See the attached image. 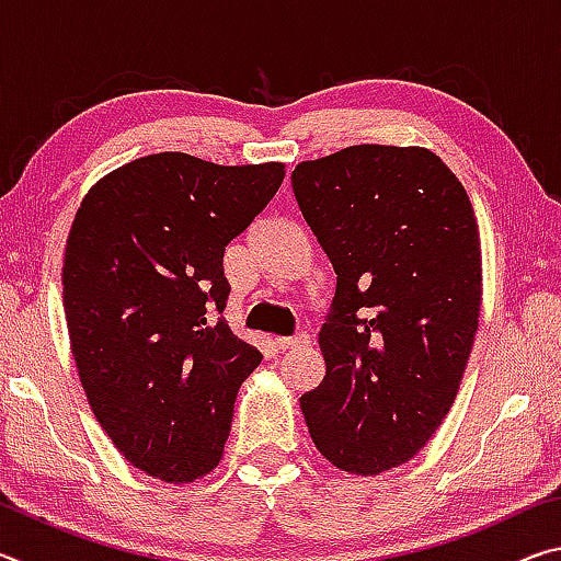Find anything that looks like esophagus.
Masks as SVG:
<instances>
[{"mask_svg": "<svg viewBox=\"0 0 561 561\" xmlns=\"http://www.w3.org/2000/svg\"><path fill=\"white\" fill-rule=\"evenodd\" d=\"M274 346H277V351H289V348H301V346H309V336L304 334H297V336H279L274 339Z\"/></svg>", "mask_w": 561, "mask_h": 561, "instance_id": "1", "label": "esophagus"}]
</instances>
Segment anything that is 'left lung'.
<instances>
[{"label": "left lung", "instance_id": "1", "mask_svg": "<svg viewBox=\"0 0 561 561\" xmlns=\"http://www.w3.org/2000/svg\"><path fill=\"white\" fill-rule=\"evenodd\" d=\"M291 187L336 272L327 376L299 398L304 421L336 468H398L448 415L478 331L470 197L431 150L371 144L304 160Z\"/></svg>", "mask_w": 561, "mask_h": 561}]
</instances>
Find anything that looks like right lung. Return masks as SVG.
<instances>
[{"label":"right lung","instance_id":"obj_1","mask_svg":"<svg viewBox=\"0 0 561 561\" xmlns=\"http://www.w3.org/2000/svg\"><path fill=\"white\" fill-rule=\"evenodd\" d=\"M282 180V163L156 153L101 178L73 217L71 354L101 428L153 478L193 482L222 458L237 391L262 360L222 319L225 247Z\"/></svg>","mask_w":561,"mask_h":561}]
</instances>
